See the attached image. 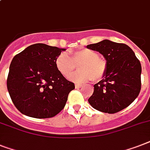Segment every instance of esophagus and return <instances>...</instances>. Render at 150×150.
Segmentation results:
<instances>
[{
    "label": "esophagus",
    "instance_id": "34e87169",
    "mask_svg": "<svg viewBox=\"0 0 150 150\" xmlns=\"http://www.w3.org/2000/svg\"><path fill=\"white\" fill-rule=\"evenodd\" d=\"M82 87V85H80V84H75V88H79Z\"/></svg>",
    "mask_w": 150,
    "mask_h": 150
}]
</instances>
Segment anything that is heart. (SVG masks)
I'll use <instances>...</instances> for the list:
<instances>
[{
    "label": "heart",
    "instance_id": "b5f03b06",
    "mask_svg": "<svg viewBox=\"0 0 150 150\" xmlns=\"http://www.w3.org/2000/svg\"><path fill=\"white\" fill-rule=\"evenodd\" d=\"M57 70L65 78H69L79 65L81 71L71 76L72 81L86 82L93 79L100 81L105 76L108 64L104 58L99 56L98 52L89 48L70 52V56L65 52H61L54 60Z\"/></svg>",
    "mask_w": 150,
    "mask_h": 150
}]
</instances>
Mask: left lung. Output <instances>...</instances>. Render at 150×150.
<instances>
[{
  "instance_id": "obj_1",
  "label": "left lung",
  "mask_w": 150,
  "mask_h": 150,
  "mask_svg": "<svg viewBox=\"0 0 150 150\" xmlns=\"http://www.w3.org/2000/svg\"><path fill=\"white\" fill-rule=\"evenodd\" d=\"M105 57L108 64L106 75L94 85L88 103L96 110L113 114L128 107L141 90L140 62L126 44L109 40L87 45Z\"/></svg>"
}]
</instances>
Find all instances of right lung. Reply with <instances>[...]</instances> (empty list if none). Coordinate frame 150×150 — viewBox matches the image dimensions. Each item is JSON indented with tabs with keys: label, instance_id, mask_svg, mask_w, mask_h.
I'll return each instance as SVG.
<instances>
[{
	"label": "right lung",
	"instance_id": "obj_1",
	"mask_svg": "<svg viewBox=\"0 0 150 150\" xmlns=\"http://www.w3.org/2000/svg\"><path fill=\"white\" fill-rule=\"evenodd\" d=\"M64 48L35 44L16 54L7 87L14 106L30 117L47 119L64 109L75 84L57 70L54 60Z\"/></svg>",
	"mask_w": 150,
	"mask_h": 150
}]
</instances>
